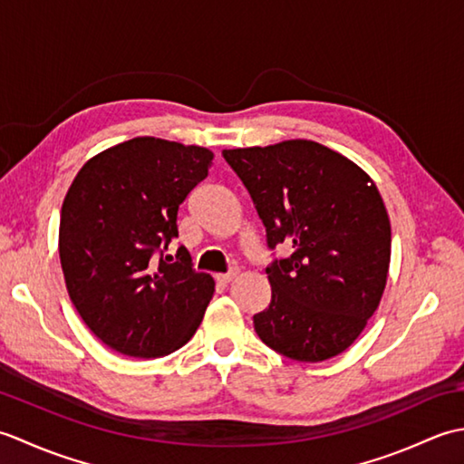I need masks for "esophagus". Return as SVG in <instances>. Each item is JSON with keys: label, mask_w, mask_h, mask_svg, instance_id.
<instances>
[{"label": "esophagus", "mask_w": 464, "mask_h": 464, "mask_svg": "<svg viewBox=\"0 0 464 464\" xmlns=\"http://www.w3.org/2000/svg\"><path fill=\"white\" fill-rule=\"evenodd\" d=\"M235 271H231V273H225V275H215V281L219 283V285H229L233 279H235Z\"/></svg>", "instance_id": "esophagus-1"}]
</instances>
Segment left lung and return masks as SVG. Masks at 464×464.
I'll use <instances>...</instances> for the list:
<instances>
[{
	"instance_id": "8db88e82",
	"label": "left lung",
	"mask_w": 464,
	"mask_h": 464,
	"mask_svg": "<svg viewBox=\"0 0 464 464\" xmlns=\"http://www.w3.org/2000/svg\"><path fill=\"white\" fill-rule=\"evenodd\" d=\"M251 195L267 247L269 307L253 314L259 339L301 362L343 353L377 311L387 285L391 223L361 167L307 140L225 150Z\"/></svg>"
}]
</instances>
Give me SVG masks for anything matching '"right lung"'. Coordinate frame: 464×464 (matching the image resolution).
<instances>
[{"instance_id":"right-lung-1","label":"right lung","mask_w":464,"mask_h":464,"mask_svg":"<svg viewBox=\"0 0 464 464\" xmlns=\"http://www.w3.org/2000/svg\"><path fill=\"white\" fill-rule=\"evenodd\" d=\"M213 153L135 137L87 161L65 195L59 259L77 313L127 357L169 354L203 321L215 283L177 249V211L209 175Z\"/></svg>"}]
</instances>
